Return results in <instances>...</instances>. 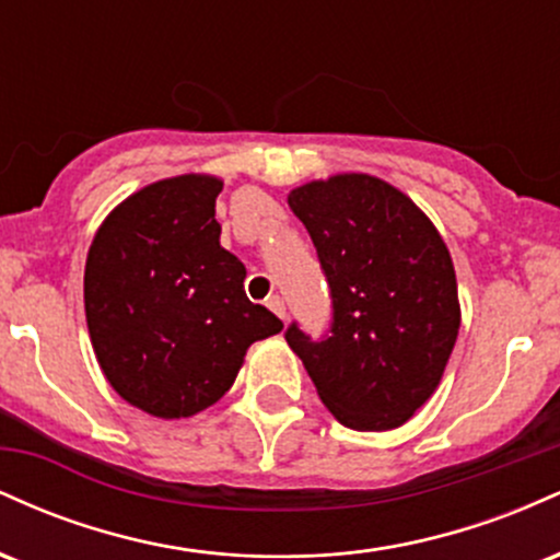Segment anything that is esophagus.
Masks as SVG:
<instances>
[{"instance_id": "obj_1", "label": "esophagus", "mask_w": 560, "mask_h": 560, "mask_svg": "<svg viewBox=\"0 0 560 560\" xmlns=\"http://www.w3.org/2000/svg\"><path fill=\"white\" fill-rule=\"evenodd\" d=\"M266 305L271 307V311H273L276 316H279L281 320H287V305H284V300L279 298V294H271V298L266 300Z\"/></svg>"}]
</instances>
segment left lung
I'll list each match as a JSON object with an SVG mask.
<instances>
[{
  "label": "left lung",
  "mask_w": 560,
  "mask_h": 560,
  "mask_svg": "<svg viewBox=\"0 0 560 560\" xmlns=\"http://www.w3.org/2000/svg\"><path fill=\"white\" fill-rule=\"evenodd\" d=\"M331 287V334L287 342L334 419L358 432L402 427L440 387L460 329L445 240L397 186L337 173L289 191Z\"/></svg>",
  "instance_id": "8db88e82"
}]
</instances>
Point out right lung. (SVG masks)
<instances>
[{
    "label": "right lung",
    "instance_id": "add662e5",
    "mask_svg": "<svg viewBox=\"0 0 560 560\" xmlns=\"http://www.w3.org/2000/svg\"><path fill=\"white\" fill-rule=\"evenodd\" d=\"M223 182L184 173L133 191L96 229L83 307L110 387L155 419L221 400L249 345L284 329L244 294L242 260L221 247Z\"/></svg>",
    "mask_w": 560,
    "mask_h": 560
}]
</instances>
